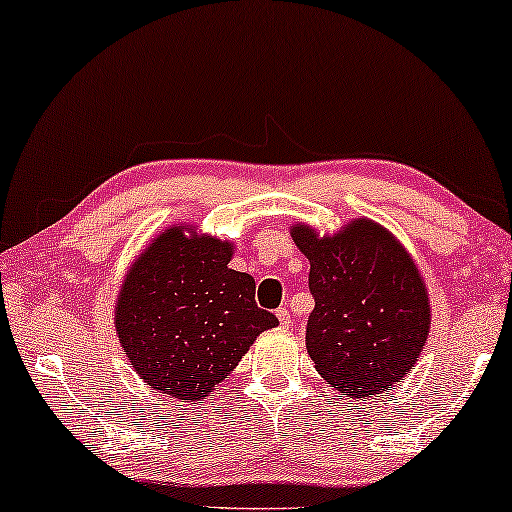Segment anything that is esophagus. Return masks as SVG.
Returning <instances> with one entry per match:
<instances>
[{
  "instance_id": "1",
  "label": "esophagus",
  "mask_w": 512,
  "mask_h": 512,
  "mask_svg": "<svg viewBox=\"0 0 512 512\" xmlns=\"http://www.w3.org/2000/svg\"><path fill=\"white\" fill-rule=\"evenodd\" d=\"M277 319H279V324H282V326H291V324H293L291 312L286 310V307H279V310H277Z\"/></svg>"
}]
</instances>
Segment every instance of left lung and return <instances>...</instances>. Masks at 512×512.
Listing matches in <instances>:
<instances>
[{
  "instance_id": "1",
  "label": "left lung",
  "mask_w": 512,
  "mask_h": 512,
  "mask_svg": "<svg viewBox=\"0 0 512 512\" xmlns=\"http://www.w3.org/2000/svg\"><path fill=\"white\" fill-rule=\"evenodd\" d=\"M291 235L310 258L305 345L319 375L354 401L391 389L419 359L431 324L408 251L366 219L321 240L305 226Z\"/></svg>"
}]
</instances>
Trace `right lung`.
Returning a JSON list of instances; mask_svg holds the SVG:
<instances>
[{
  "instance_id": "right-lung-1",
  "label": "right lung",
  "mask_w": 512,
  "mask_h": 512,
  "mask_svg": "<svg viewBox=\"0 0 512 512\" xmlns=\"http://www.w3.org/2000/svg\"><path fill=\"white\" fill-rule=\"evenodd\" d=\"M230 256L228 242L170 228L128 272L116 331L149 387L198 401L230 375L258 333L279 324L256 305L254 277L228 268Z\"/></svg>"
}]
</instances>
